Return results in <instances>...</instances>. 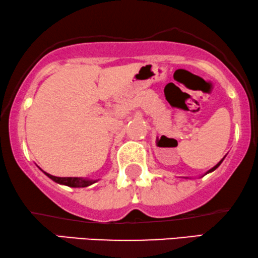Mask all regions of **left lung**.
Returning a JSON list of instances; mask_svg holds the SVG:
<instances>
[{
    "label": "left lung",
    "instance_id": "8db88e82",
    "mask_svg": "<svg viewBox=\"0 0 258 258\" xmlns=\"http://www.w3.org/2000/svg\"><path fill=\"white\" fill-rule=\"evenodd\" d=\"M223 159H224V158H223ZM223 159H221V161H220V162H219V163H218V164H217V165H216V167H213V168H212V169H211V170H208V172H211V171H213V170H216V169H217V168H218V167H219V165H220V164H221V162H223Z\"/></svg>",
    "mask_w": 258,
    "mask_h": 258
}]
</instances>
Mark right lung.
<instances>
[{"mask_svg":"<svg viewBox=\"0 0 258 258\" xmlns=\"http://www.w3.org/2000/svg\"><path fill=\"white\" fill-rule=\"evenodd\" d=\"M51 180H53L54 182H58L60 184H65V185H69V187H78V188H82V187H88V185L95 183L96 181H89V180H84V178H78V177H57V176H52L47 172H45Z\"/></svg>","mask_w":258,"mask_h":258,"instance_id":"obj_1","label":"right lung"}]
</instances>
